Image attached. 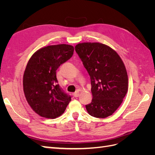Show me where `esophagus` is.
<instances>
[{
    "instance_id": "obj_1",
    "label": "esophagus",
    "mask_w": 155,
    "mask_h": 155,
    "mask_svg": "<svg viewBox=\"0 0 155 155\" xmlns=\"http://www.w3.org/2000/svg\"><path fill=\"white\" fill-rule=\"evenodd\" d=\"M73 96H74L75 97H79V93L78 92H74V93L73 94Z\"/></svg>"
}]
</instances>
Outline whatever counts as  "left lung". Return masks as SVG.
<instances>
[{
    "mask_svg": "<svg viewBox=\"0 0 155 155\" xmlns=\"http://www.w3.org/2000/svg\"><path fill=\"white\" fill-rule=\"evenodd\" d=\"M91 77L92 100L86 105L92 116L105 118L118 109L128 91V76L119 55L100 43H82L75 46Z\"/></svg>",
    "mask_w": 155,
    "mask_h": 155,
    "instance_id": "obj_1",
    "label": "left lung"
}]
</instances>
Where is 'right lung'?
<instances>
[{
    "label": "right lung",
    "mask_w": 155,
    "mask_h": 155,
    "mask_svg": "<svg viewBox=\"0 0 155 155\" xmlns=\"http://www.w3.org/2000/svg\"><path fill=\"white\" fill-rule=\"evenodd\" d=\"M69 45H50L32 55L23 76V90L28 104L35 113L54 119L61 115L71 101L58 84L56 70L74 54Z\"/></svg>",
    "instance_id": "right-lung-1"
}]
</instances>
